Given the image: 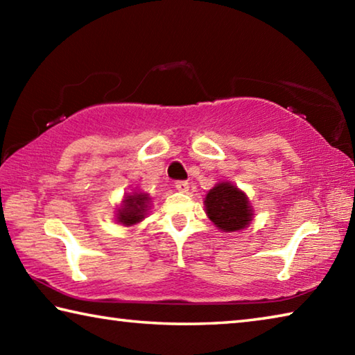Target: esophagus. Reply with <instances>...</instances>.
<instances>
[{"label": "esophagus", "instance_id": "esophagus-1", "mask_svg": "<svg viewBox=\"0 0 355 355\" xmlns=\"http://www.w3.org/2000/svg\"><path fill=\"white\" fill-rule=\"evenodd\" d=\"M175 188L178 192H188L189 183L188 182H175Z\"/></svg>", "mask_w": 355, "mask_h": 355}]
</instances>
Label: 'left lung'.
I'll return each instance as SVG.
<instances>
[{"label": "left lung", "mask_w": 355, "mask_h": 355, "mask_svg": "<svg viewBox=\"0 0 355 355\" xmlns=\"http://www.w3.org/2000/svg\"><path fill=\"white\" fill-rule=\"evenodd\" d=\"M205 211L219 230L228 233L243 230L254 216L248 196L230 182H220L208 191Z\"/></svg>", "instance_id": "1"}]
</instances>
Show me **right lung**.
Instances as JSON below:
<instances>
[{"label":"right lung","mask_w":355,"mask_h":355,"mask_svg":"<svg viewBox=\"0 0 355 355\" xmlns=\"http://www.w3.org/2000/svg\"><path fill=\"white\" fill-rule=\"evenodd\" d=\"M150 205V196L146 192H133L123 197L117 209V222L125 227H131L146 218Z\"/></svg>","instance_id":"1"}]
</instances>
